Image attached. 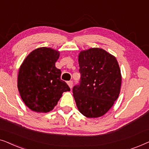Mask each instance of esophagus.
<instances>
[{"mask_svg":"<svg viewBox=\"0 0 149 149\" xmlns=\"http://www.w3.org/2000/svg\"><path fill=\"white\" fill-rule=\"evenodd\" d=\"M67 84L68 85V86L70 87V88H72V85H73V82L72 81H69L67 82Z\"/></svg>","mask_w":149,"mask_h":149,"instance_id":"1","label":"esophagus"}]
</instances>
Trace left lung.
Listing matches in <instances>:
<instances>
[{
	"instance_id": "obj_1",
	"label": "left lung",
	"mask_w": 149,
	"mask_h": 149,
	"mask_svg": "<svg viewBox=\"0 0 149 149\" xmlns=\"http://www.w3.org/2000/svg\"><path fill=\"white\" fill-rule=\"evenodd\" d=\"M79 84L72 88L80 113L88 118L107 113L119 97L121 74L115 56L100 48L82 51L79 55Z\"/></svg>"
}]
</instances>
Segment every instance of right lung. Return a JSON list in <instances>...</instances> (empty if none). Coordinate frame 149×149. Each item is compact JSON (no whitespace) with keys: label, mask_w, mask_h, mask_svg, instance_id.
Returning a JSON list of instances; mask_svg holds the SVG:
<instances>
[{"label":"right lung","mask_w":149,"mask_h":149,"mask_svg":"<svg viewBox=\"0 0 149 149\" xmlns=\"http://www.w3.org/2000/svg\"><path fill=\"white\" fill-rule=\"evenodd\" d=\"M60 52L48 47L32 51L20 66L17 87L25 104L37 113L52 111L70 87L61 80V70L56 67Z\"/></svg>","instance_id":"obj_1"}]
</instances>
